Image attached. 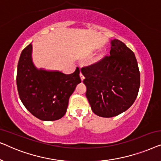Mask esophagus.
I'll return each instance as SVG.
<instances>
[{
	"label": "esophagus",
	"mask_w": 161,
	"mask_h": 161,
	"mask_svg": "<svg viewBox=\"0 0 161 161\" xmlns=\"http://www.w3.org/2000/svg\"><path fill=\"white\" fill-rule=\"evenodd\" d=\"M80 76L81 80H83V79H84V78H84V75H83L82 73H81V72H80Z\"/></svg>",
	"instance_id": "esophagus-1"
}]
</instances>
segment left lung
Instances as JSON below:
<instances>
[{
  "label": "left lung",
  "mask_w": 161,
  "mask_h": 161,
  "mask_svg": "<svg viewBox=\"0 0 161 161\" xmlns=\"http://www.w3.org/2000/svg\"><path fill=\"white\" fill-rule=\"evenodd\" d=\"M86 96L92 111L113 117L127 111L137 97L140 72L135 54L119 39L111 41L110 55L81 68Z\"/></svg>",
  "instance_id": "1"
}]
</instances>
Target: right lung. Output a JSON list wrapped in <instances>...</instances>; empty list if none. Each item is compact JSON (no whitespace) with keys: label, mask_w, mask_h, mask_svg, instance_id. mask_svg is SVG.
I'll return each mask as SVG.
<instances>
[{"label":"right lung","mask_w":161,"mask_h":161,"mask_svg":"<svg viewBox=\"0 0 161 161\" xmlns=\"http://www.w3.org/2000/svg\"><path fill=\"white\" fill-rule=\"evenodd\" d=\"M32 45L22 51L17 65V86L24 106L43 121L58 120L64 116L69 97L81 82L80 69L73 73L37 69L31 59Z\"/></svg>","instance_id":"right-lung-1"}]
</instances>
